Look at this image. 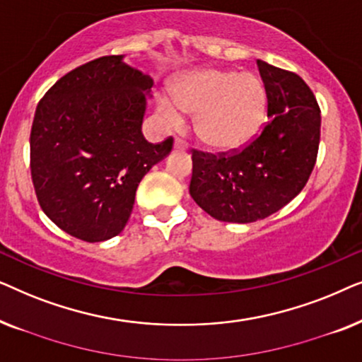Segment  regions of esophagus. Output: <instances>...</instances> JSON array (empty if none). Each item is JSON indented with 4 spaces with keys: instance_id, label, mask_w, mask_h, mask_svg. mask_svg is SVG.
Listing matches in <instances>:
<instances>
[{
    "instance_id": "obj_1",
    "label": "esophagus",
    "mask_w": 362,
    "mask_h": 362,
    "mask_svg": "<svg viewBox=\"0 0 362 362\" xmlns=\"http://www.w3.org/2000/svg\"><path fill=\"white\" fill-rule=\"evenodd\" d=\"M175 150H187V143L182 138H175Z\"/></svg>"
}]
</instances>
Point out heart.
I'll return each instance as SVG.
<instances>
[{"label": "heart", "instance_id": "b5f03b06", "mask_svg": "<svg viewBox=\"0 0 362 362\" xmlns=\"http://www.w3.org/2000/svg\"><path fill=\"white\" fill-rule=\"evenodd\" d=\"M173 98H161L168 122H181V112L196 115V133L206 145L234 150L259 132L265 110V90L254 74L199 69L177 78Z\"/></svg>", "mask_w": 362, "mask_h": 362}]
</instances>
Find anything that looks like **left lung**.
Returning a JSON list of instances; mask_svg holds the SVG:
<instances>
[{
    "label": "left lung",
    "mask_w": 362,
    "mask_h": 362,
    "mask_svg": "<svg viewBox=\"0 0 362 362\" xmlns=\"http://www.w3.org/2000/svg\"><path fill=\"white\" fill-rule=\"evenodd\" d=\"M267 93V122L240 150H192L189 194L217 221L255 222L288 204L313 171L321 110L303 78L257 61Z\"/></svg>",
    "instance_id": "1"
}]
</instances>
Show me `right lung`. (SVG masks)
Segmentation results:
<instances>
[{"instance_id":"right-lung-1","label":"right lung","mask_w":362,"mask_h":362,"mask_svg":"<svg viewBox=\"0 0 362 362\" xmlns=\"http://www.w3.org/2000/svg\"><path fill=\"white\" fill-rule=\"evenodd\" d=\"M153 81L103 56L59 78L37 103L31 177L39 206L64 232L86 242L120 234L143 176L170 155L173 136L141 133Z\"/></svg>"}]
</instances>
